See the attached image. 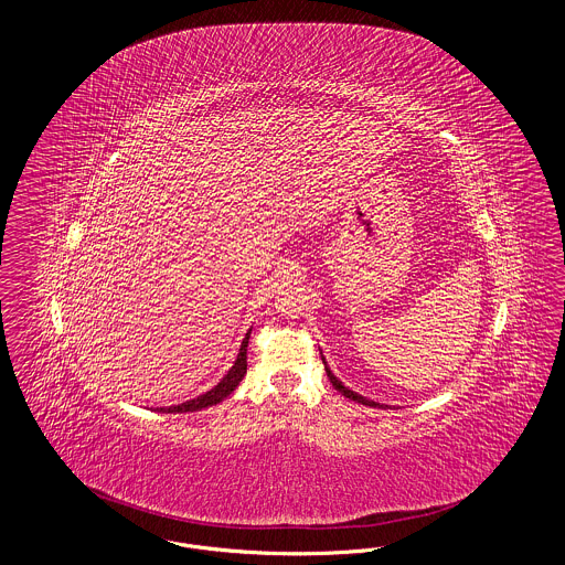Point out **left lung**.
Instances as JSON below:
<instances>
[{"label": "left lung", "mask_w": 565, "mask_h": 565, "mask_svg": "<svg viewBox=\"0 0 565 565\" xmlns=\"http://www.w3.org/2000/svg\"><path fill=\"white\" fill-rule=\"evenodd\" d=\"M323 366H326V373H328V379H330L332 387H334V390H339V392H341L345 398H350V401H353V403L366 404V406H381V408H383V404L373 403V401H369V398H364V396H360V394L351 392L350 387H345V385H343V383H341L337 376L332 375V371L328 369L326 360H323Z\"/></svg>", "instance_id": "left-lung-1"}]
</instances>
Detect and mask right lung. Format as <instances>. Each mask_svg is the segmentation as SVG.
Segmentation results:
<instances>
[{
    "label": "right lung",
    "mask_w": 565,
    "mask_h": 565,
    "mask_svg": "<svg viewBox=\"0 0 565 565\" xmlns=\"http://www.w3.org/2000/svg\"><path fill=\"white\" fill-rule=\"evenodd\" d=\"M249 332L252 328L247 330L245 339H243L242 348L237 353V360L233 364V369L222 376V381L212 387L210 392L186 401V403L175 404V406H162L159 411L162 413H192V411H201V408H207L212 404L222 403L226 396H231L235 392V387L242 383L243 376L247 373V341H249Z\"/></svg>",
    "instance_id": "add662e5"
}]
</instances>
